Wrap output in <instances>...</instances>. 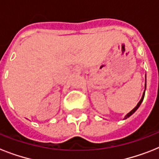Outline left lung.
I'll return each mask as SVG.
<instances>
[{"instance_id":"1","label":"left lung","mask_w":159,"mask_h":159,"mask_svg":"<svg viewBox=\"0 0 159 159\" xmlns=\"http://www.w3.org/2000/svg\"><path fill=\"white\" fill-rule=\"evenodd\" d=\"M145 89H146V76H145ZM144 94H145V90H144V92H143V96H142V97H141L140 101H139V103H138V104H137V106H136L135 107H134V108L133 110H132V111H129V113L127 114V115H126L125 116V118H124V120H126V119H127V118H129V116H132V115H133V114L134 113V112H135V111H137V110H138L139 107V106H140L141 103H142V102H143V97H144Z\"/></svg>"}]
</instances>
